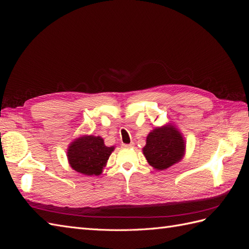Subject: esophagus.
I'll use <instances>...</instances> for the list:
<instances>
[{"label":"esophagus","instance_id":"1","mask_svg":"<svg viewBox=\"0 0 249 249\" xmlns=\"http://www.w3.org/2000/svg\"><path fill=\"white\" fill-rule=\"evenodd\" d=\"M134 145H135V144H134L133 142H131L130 144H123V146H124V147H127V148H130V147H134Z\"/></svg>","mask_w":249,"mask_h":249}]
</instances>
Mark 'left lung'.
Wrapping results in <instances>:
<instances>
[{
  "instance_id": "8db88e82",
  "label": "left lung",
  "mask_w": 249,
  "mask_h": 249,
  "mask_svg": "<svg viewBox=\"0 0 249 249\" xmlns=\"http://www.w3.org/2000/svg\"><path fill=\"white\" fill-rule=\"evenodd\" d=\"M142 152L150 166L165 170L182 161L186 154V141L178 127L169 123L148 133Z\"/></svg>"
}]
</instances>
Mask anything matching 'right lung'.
Returning a JSON list of instances; mask_svg holds the SVG:
<instances>
[{
    "label": "right lung",
    "instance_id": "obj_1",
    "mask_svg": "<svg viewBox=\"0 0 249 249\" xmlns=\"http://www.w3.org/2000/svg\"><path fill=\"white\" fill-rule=\"evenodd\" d=\"M115 146H107L101 136L82 135L67 147L70 166L84 176H100Z\"/></svg>",
    "mask_w": 249,
    "mask_h": 249
}]
</instances>
